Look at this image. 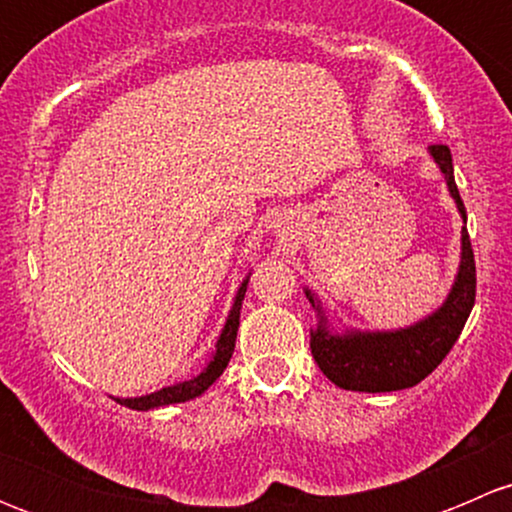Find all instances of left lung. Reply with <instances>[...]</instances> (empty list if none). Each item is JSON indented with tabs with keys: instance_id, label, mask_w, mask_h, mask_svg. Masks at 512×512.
<instances>
[{
	"instance_id": "obj_1",
	"label": "left lung",
	"mask_w": 512,
	"mask_h": 512,
	"mask_svg": "<svg viewBox=\"0 0 512 512\" xmlns=\"http://www.w3.org/2000/svg\"><path fill=\"white\" fill-rule=\"evenodd\" d=\"M428 151L441 173L446 175L458 213L466 220V208H463L461 193L453 178L451 148L436 143ZM461 245V267H458L456 282L446 302L438 312L416 322L414 327L396 329V332L334 334L329 332L319 299L309 289H304L312 307L319 312L317 329L309 332V347H312L314 361L332 384L347 391H366V394L409 389L426 379L446 359V354L461 337L473 302H476V260H473L471 237L466 227H463Z\"/></svg>"
}]
</instances>
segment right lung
<instances>
[{
  "mask_svg": "<svg viewBox=\"0 0 512 512\" xmlns=\"http://www.w3.org/2000/svg\"><path fill=\"white\" fill-rule=\"evenodd\" d=\"M247 292V280L242 282L240 289H237L235 304H232L230 314H227V322L223 334H220L218 344H215V354L210 359V364L200 371L195 379L183 381V384L175 386H165V389L156 391V394H146V396H136V399H116L121 406H128V409L136 411H148V409H158V406H170V404H180V401H190L195 396H200L203 391H208V386L218 379L220 374L225 371L227 361H230L232 352H235V339H237V327H240V309H242V299H245Z\"/></svg>",
  "mask_w": 512,
  "mask_h": 512,
  "instance_id": "add662e5",
  "label": "right lung"
}]
</instances>
